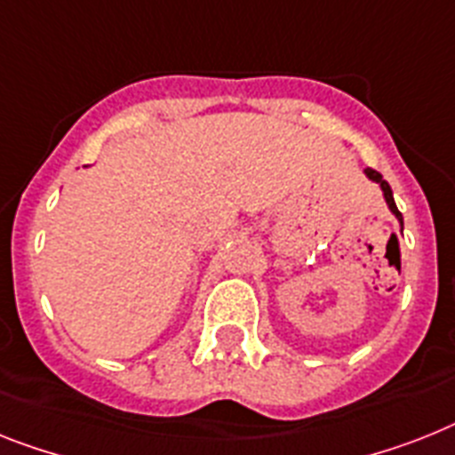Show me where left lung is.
Here are the masks:
<instances>
[{"label": "left lung", "mask_w": 455, "mask_h": 455, "mask_svg": "<svg viewBox=\"0 0 455 455\" xmlns=\"http://www.w3.org/2000/svg\"><path fill=\"white\" fill-rule=\"evenodd\" d=\"M365 176H367V179H370V181H374V183H377L379 188H381V193H384V200H386V204H388L390 213H393V216H395V219H397V223H400V230H403V228H404L403 213L397 212L395 200H393V190H390V186H388V183L384 181V176L379 174V172H374V169H365Z\"/></svg>", "instance_id": "obj_1"}]
</instances>
